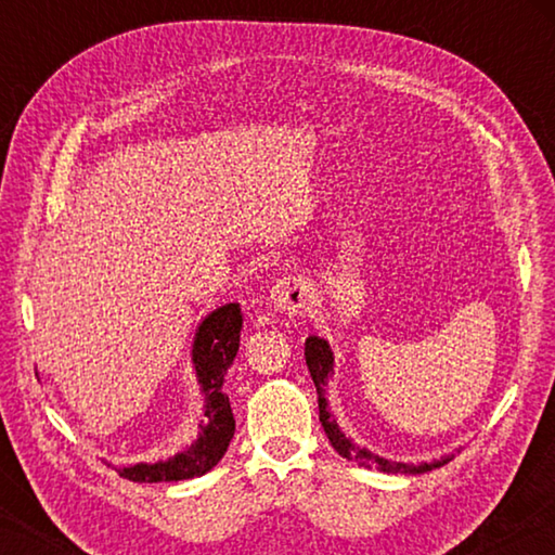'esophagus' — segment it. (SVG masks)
I'll list each match as a JSON object with an SVG mask.
<instances>
[{"mask_svg": "<svg viewBox=\"0 0 555 555\" xmlns=\"http://www.w3.org/2000/svg\"><path fill=\"white\" fill-rule=\"evenodd\" d=\"M271 304H274L276 311L296 315L304 311L311 300V284H308L306 276L300 274H288L276 281V286L271 288Z\"/></svg>", "mask_w": 555, "mask_h": 555, "instance_id": "obj_1", "label": "esophagus"}]
</instances>
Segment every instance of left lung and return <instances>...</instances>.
Listing matches in <instances>:
<instances>
[{"instance_id":"8db88e82","label":"left lung","mask_w":555,"mask_h":555,"mask_svg":"<svg viewBox=\"0 0 555 555\" xmlns=\"http://www.w3.org/2000/svg\"><path fill=\"white\" fill-rule=\"evenodd\" d=\"M306 364H308V372H311V377L315 382V389H318V411H321L323 430L327 434V440H331L333 448L343 457L354 460V463L362 465V467L379 469V473H403V475H418V473H426V469H434V467L446 463V460H440V463H434V465H426V463L424 465L393 463V460H384L379 455L370 453L367 448L354 446L350 438H345L343 430L337 428V424L331 418V411H327L325 382H327V374L333 372V352H331V345H327L323 337L311 335L306 340Z\"/></svg>"}]
</instances>
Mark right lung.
I'll use <instances>...</instances> for the list:
<instances>
[{"label":"right lung","mask_w":555,"mask_h":555,"mask_svg":"<svg viewBox=\"0 0 555 555\" xmlns=\"http://www.w3.org/2000/svg\"><path fill=\"white\" fill-rule=\"evenodd\" d=\"M242 318L240 304H228L205 318L195 333L193 364L205 391V416H208V426H201L198 440L183 453L168 457L166 463L121 467V477L131 482H178L201 477L220 463L234 436V418L222 382L240 350Z\"/></svg>","instance_id":"right-lung-1"}]
</instances>
